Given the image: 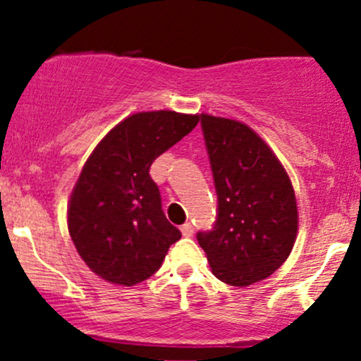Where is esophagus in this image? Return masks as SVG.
Here are the masks:
<instances>
[{"label":"esophagus","mask_w":361,"mask_h":361,"mask_svg":"<svg viewBox=\"0 0 361 361\" xmlns=\"http://www.w3.org/2000/svg\"><path fill=\"white\" fill-rule=\"evenodd\" d=\"M181 234L185 235V238H190V235H193V226L190 222H186L181 226Z\"/></svg>","instance_id":"esophagus-1"}]
</instances>
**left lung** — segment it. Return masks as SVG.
Wrapping results in <instances>:
<instances>
[{
	"label": "left lung",
	"instance_id": "left-lung-1",
	"mask_svg": "<svg viewBox=\"0 0 361 361\" xmlns=\"http://www.w3.org/2000/svg\"><path fill=\"white\" fill-rule=\"evenodd\" d=\"M200 118L217 219L197 241L219 280L247 287L288 258L299 227L295 193L279 157L252 128L207 114Z\"/></svg>",
	"mask_w": 361,
	"mask_h": 361
}]
</instances>
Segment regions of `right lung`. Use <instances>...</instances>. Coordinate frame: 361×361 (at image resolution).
<instances>
[{"label":"right lung","instance_id":"obj_1","mask_svg":"<svg viewBox=\"0 0 361 361\" xmlns=\"http://www.w3.org/2000/svg\"><path fill=\"white\" fill-rule=\"evenodd\" d=\"M198 115L140 111L115 126L82 166L68 207V229L90 270L117 285L159 270L181 233L168 221L149 169L198 123Z\"/></svg>","mask_w":361,"mask_h":361}]
</instances>
